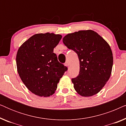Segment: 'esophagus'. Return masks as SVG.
I'll list each match as a JSON object with an SVG mask.
<instances>
[{"label":"esophagus","mask_w":126,"mask_h":126,"mask_svg":"<svg viewBox=\"0 0 126 126\" xmlns=\"http://www.w3.org/2000/svg\"><path fill=\"white\" fill-rule=\"evenodd\" d=\"M64 65H65V66H68V67L69 66V63L68 62H66V63H64Z\"/></svg>","instance_id":"1"}]
</instances>
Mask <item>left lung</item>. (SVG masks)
<instances>
[{
	"label": "left lung",
	"instance_id": "8db88e82",
	"mask_svg": "<svg viewBox=\"0 0 126 126\" xmlns=\"http://www.w3.org/2000/svg\"><path fill=\"white\" fill-rule=\"evenodd\" d=\"M63 41L68 49L77 53L80 61L79 75L72 79L76 91L84 97L97 94L111 74L113 56L110 45L91 30L69 34Z\"/></svg>",
	"mask_w": 126,
	"mask_h": 126
}]
</instances>
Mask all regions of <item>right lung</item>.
<instances>
[{
    "mask_svg": "<svg viewBox=\"0 0 126 126\" xmlns=\"http://www.w3.org/2000/svg\"><path fill=\"white\" fill-rule=\"evenodd\" d=\"M61 38L59 34H37L19 48L16 58L18 74L26 87L36 95L48 97L54 94L68 70L53 53Z\"/></svg>",
    "mask_w": 126,
    "mask_h": 126,
    "instance_id": "right-lung-1",
    "label": "right lung"
}]
</instances>
